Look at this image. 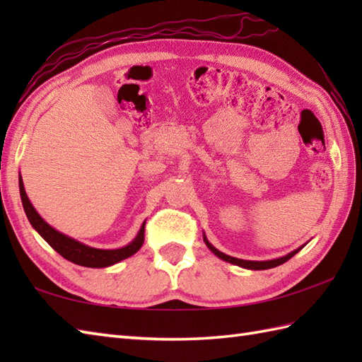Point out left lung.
Listing matches in <instances>:
<instances>
[{
	"instance_id": "1",
	"label": "left lung",
	"mask_w": 362,
	"mask_h": 362,
	"mask_svg": "<svg viewBox=\"0 0 362 362\" xmlns=\"http://www.w3.org/2000/svg\"><path fill=\"white\" fill-rule=\"evenodd\" d=\"M204 243L206 244V247H209L218 258L227 261V263H232V264H236V266H240V267H244V269H252V271H264V269H271V267L280 266V264H283V263H286V261H288L289 258H292V257L296 255L297 252H300V250L303 249V245H302V247L292 250L291 253H288V255L280 257V258H275V259L250 261V259H240V258H235V257H230V255H226V253H222L221 250H218L216 247H214V245H213L209 240H206L205 233H204Z\"/></svg>"
}]
</instances>
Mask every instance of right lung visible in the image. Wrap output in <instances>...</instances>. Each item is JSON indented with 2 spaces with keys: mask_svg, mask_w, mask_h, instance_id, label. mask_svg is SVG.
Segmentation results:
<instances>
[{
  "mask_svg": "<svg viewBox=\"0 0 362 362\" xmlns=\"http://www.w3.org/2000/svg\"><path fill=\"white\" fill-rule=\"evenodd\" d=\"M18 185H20V196H21V202H23V209H25L26 216L30 222L37 233L40 235L43 240L48 243L51 247L60 253L65 259L71 261L74 264L79 266H86V267H109L119 263V261L126 259L129 257H132L134 253L140 250V247L144 243V224L138 230L136 236L134 238L124 247L119 249H96V247H90V245L83 244L74 238L60 233L59 230L51 227L48 222H46L40 214L37 213V210L30 204L29 197L25 191V185H23V179L21 175L18 177Z\"/></svg>",
  "mask_w": 362,
  "mask_h": 362,
  "instance_id": "1",
  "label": "right lung"
}]
</instances>
